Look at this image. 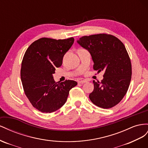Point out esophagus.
Here are the masks:
<instances>
[{
  "label": "esophagus",
  "mask_w": 148,
  "mask_h": 148,
  "mask_svg": "<svg viewBox=\"0 0 148 148\" xmlns=\"http://www.w3.org/2000/svg\"><path fill=\"white\" fill-rule=\"evenodd\" d=\"M87 81H85V80H83V81H80L78 82L79 84H84V83H86Z\"/></svg>",
  "instance_id": "1"
}]
</instances>
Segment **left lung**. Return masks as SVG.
Returning <instances> with one entry per match:
<instances>
[{
	"instance_id": "obj_1",
	"label": "left lung",
	"mask_w": 148,
	"mask_h": 148,
	"mask_svg": "<svg viewBox=\"0 0 148 148\" xmlns=\"http://www.w3.org/2000/svg\"><path fill=\"white\" fill-rule=\"evenodd\" d=\"M77 41L90 53L94 69L104 71L101 82L93 81L91 102L105 109L115 106L127 92L132 79V63L125 45L115 36L106 33L84 36Z\"/></svg>"
}]
</instances>
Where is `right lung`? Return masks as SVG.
<instances>
[{"instance_id": "add662e5", "label": "right lung", "mask_w": 148, "mask_h": 148, "mask_svg": "<svg viewBox=\"0 0 148 148\" xmlns=\"http://www.w3.org/2000/svg\"><path fill=\"white\" fill-rule=\"evenodd\" d=\"M74 41L73 37L58 40L41 38L32 43L24 54L20 71L23 90L33 107L41 112L51 113L60 108L69 90L77 86L72 80L56 82L53 77Z\"/></svg>"}]
</instances>
